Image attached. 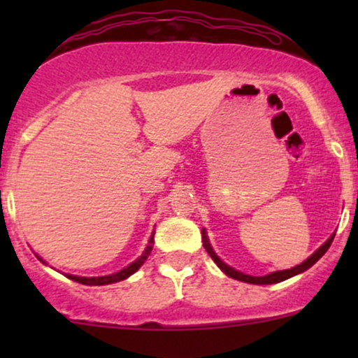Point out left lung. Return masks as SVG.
I'll return each instance as SVG.
<instances>
[{
    "label": "left lung",
    "instance_id": "1",
    "mask_svg": "<svg viewBox=\"0 0 358 358\" xmlns=\"http://www.w3.org/2000/svg\"><path fill=\"white\" fill-rule=\"evenodd\" d=\"M334 237H335V234L330 237V239L324 242V244L318 250H316V252L311 254V256L308 257L305 262H301V264L294 266V268L286 269V271H276V273L266 274V276H249V274H244V273H241V271H236L234 268H231V266L225 264V262H222L220 259H219V256H217V254L213 252V249L210 248V242H208L207 236H205V231H202L203 248L207 249L208 254H210V257L213 259V262H215V264L219 266V268L224 271V273L227 274L229 278H234V279H237V281H242V282H250V285H274V282H281V281H285V279H289V278L296 276V274H299V273H303V271L310 269L311 266H313L315 262L318 261V259L322 257L324 252H327L328 248H330V245H331V242H334Z\"/></svg>",
    "mask_w": 358,
    "mask_h": 358
}]
</instances>
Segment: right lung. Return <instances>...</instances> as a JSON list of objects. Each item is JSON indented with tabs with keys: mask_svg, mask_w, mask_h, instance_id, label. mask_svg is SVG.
Listing matches in <instances>:
<instances>
[{
	"mask_svg": "<svg viewBox=\"0 0 358 358\" xmlns=\"http://www.w3.org/2000/svg\"><path fill=\"white\" fill-rule=\"evenodd\" d=\"M153 236H155V232H153ZM153 236H151V239H150V244H148V248L145 249V252L141 254V256H139L136 261L134 262H131L129 266H127V268H124V269H121L119 271V273H116V274H109V276H101V278H80V276H72V274H69V279H72V281H76V282H80V285H87V286H102V285H113V282H117V281H122V279H126V278H129L131 274H134L136 273V271L141 268L143 264H145V261L148 259V256H150V252H151V249H153V244H155V239H153ZM38 257V256H36ZM40 261H42V257H38ZM43 262V261H42Z\"/></svg>",
	"mask_w": 358,
	"mask_h": 358,
	"instance_id": "obj_1",
	"label": "right lung"
}]
</instances>
